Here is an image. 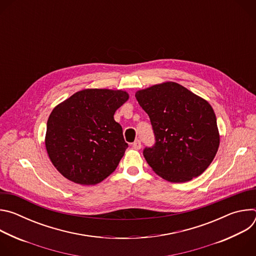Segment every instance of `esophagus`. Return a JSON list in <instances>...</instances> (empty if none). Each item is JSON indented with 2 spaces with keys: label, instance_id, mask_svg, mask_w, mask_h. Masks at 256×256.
<instances>
[{
  "label": "esophagus",
  "instance_id": "34e87169",
  "mask_svg": "<svg viewBox=\"0 0 256 256\" xmlns=\"http://www.w3.org/2000/svg\"><path fill=\"white\" fill-rule=\"evenodd\" d=\"M132 147L136 149V150H140L142 148V144H140V140H136L132 144Z\"/></svg>",
  "mask_w": 256,
  "mask_h": 256
}]
</instances>
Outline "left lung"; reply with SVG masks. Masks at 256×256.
Masks as SVG:
<instances>
[{
	"mask_svg": "<svg viewBox=\"0 0 256 256\" xmlns=\"http://www.w3.org/2000/svg\"><path fill=\"white\" fill-rule=\"evenodd\" d=\"M136 98L148 114L155 136L144 149L150 167L170 182H186L212 163L220 144L216 118L202 97L175 82L140 90Z\"/></svg>",
	"mask_w": 256,
	"mask_h": 256,
	"instance_id": "obj_1",
	"label": "left lung"
}]
</instances>
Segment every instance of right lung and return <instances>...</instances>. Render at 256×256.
<instances>
[{
	"mask_svg": "<svg viewBox=\"0 0 256 256\" xmlns=\"http://www.w3.org/2000/svg\"><path fill=\"white\" fill-rule=\"evenodd\" d=\"M128 94L122 90L85 89L52 112L46 134L48 157L66 179L94 186L110 175L128 147L114 114Z\"/></svg>",
	"mask_w": 256,
	"mask_h": 256,
	"instance_id": "1",
	"label": "right lung"
}]
</instances>
